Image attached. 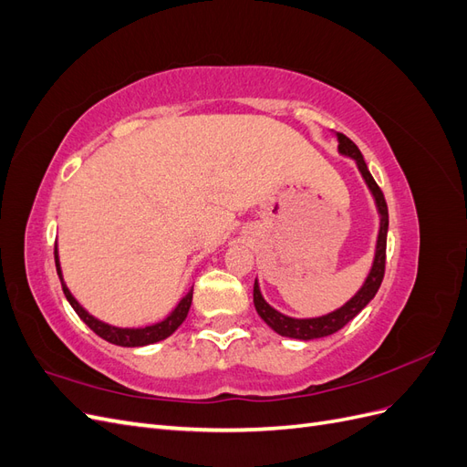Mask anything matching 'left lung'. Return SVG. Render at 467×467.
<instances>
[{
  "instance_id": "left-lung-1",
  "label": "left lung",
  "mask_w": 467,
  "mask_h": 467,
  "mask_svg": "<svg viewBox=\"0 0 467 467\" xmlns=\"http://www.w3.org/2000/svg\"><path fill=\"white\" fill-rule=\"evenodd\" d=\"M337 140H338V151L345 155H350V158L357 161L360 173L366 181V185L370 187L374 199H376V204H378V210H379L381 222H379V234H378V245H376V259H374L368 278H366L364 286L358 290L355 298L347 302L343 307H338L337 312L321 316V317H314V319H294V317H286V316L278 314L276 309H273L263 300V296L257 286V280H255V286H253V302H255L257 314L266 321V325H271V327L282 337L304 338V341H309V338H319V337H327V335L337 333L338 329H343L350 319H355L366 306H368V302L376 296L381 280H384L386 244H388V204L384 199V192H381L378 182L370 175L368 167H366L364 158H362L360 150L357 148V144L341 132L337 134Z\"/></svg>"
}]
</instances>
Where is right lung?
<instances>
[{"mask_svg": "<svg viewBox=\"0 0 467 467\" xmlns=\"http://www.w3.org/2000/svg\"><path fill=\"white\" fill-rule=\"evenodd\" d=\"M54 259H56V271H58V276H60V282H62V290L66 294V298L69 302V306H72L76 309V314L86 321L88 327L91 331H95L99 337L105 338V341L112 343V345H120V347H144V345H151V343H158V341H163V338H167L169 335H171L179 325L185 321L189 309H191V304H192V290L185 296L179 302V306L173 309V314L169 316L167 319H163L161 323H155V325H150V327H142V329H120V327H112V325H107L103 321L95 319L93 316H89L86 309H83L78 300L72 296V292L67 290V286L64 285L62 280V271H60V263H58V251H56L54 247Z\"/></svg>", "mask_w": 467, "mask_h": 467, "instance_id": "obj_1", "label": "right lung"}]
</instances>
